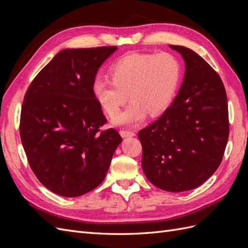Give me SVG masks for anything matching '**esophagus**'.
Listing matches in <instances>:
<instances>
[{"label":"esophagus","mask_w":248,"mask_h":248,"mask_svg":"<svg viewBox=\"0 0 248 248\" xmlns=\"http://www.w3.org/2000/svg\"><path fill=\"white\" fill-rule=\"evenodd\" d=\"M120 134L122 138H131L136 136V133L131 130H120Z\"/></svg>","instance_id":"1"}]
</instances>
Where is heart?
<instances>
[{"label":"heart","mask_w":248,"mask_h":248,"mask_svg":"<svg viewBox=\"0 0 248 248\" xmlns=\"http://www.w3.org/2000/svg\"><path fill=\"white\" fill-rule=\"evenodd\" d=\"M111 81L97 79L93 95L104 112L113 117L128 100L132 103L112 119L115 125H134L147 115L163 114L174 101L182 79V66L170 52H131L109 69Z\"/></svg>","instance_id":"1"}]
</instances>
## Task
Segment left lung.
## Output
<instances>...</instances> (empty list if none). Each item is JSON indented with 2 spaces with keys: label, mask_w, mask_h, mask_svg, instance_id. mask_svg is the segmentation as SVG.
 Returning <instances> with one entry per match:
<instances>
[{
  "label": "left lung",
  "mask_w": 248,
  "mask_h": 248,
  "mask_svg": "<svg viewBox=\"0 0 248 248\" xmlns=\"http://www.w3.org/2000/svg\"><path fill=\"white\" fill-rule=\"evenodd\" d=\"M185 62L171 106L139 132L141 168L156 187L170 192L197 188L222 160L229 139L226 89L217 72L190 48L170 46Z\"/></svg>",
  "instance_id": "8db88e82"
}]
</instances>
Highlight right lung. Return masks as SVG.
Returning a JSON list of instances; mask_svg holds the SVG:
<instances>
[{
    "mask_svg": "<svg viewBox=\"0 0 248 248\" xmlns=\"http://www.w3.org/2000/svg\"><path fill=\"white\" fill-rule=\"evenodd\" d=\"M117 46L66 48L30 85L19 133L30 167L40 183L74 198L102 183L122 138L107 122L93 95L100 66Z\"/></svg>",
    "mask_w": 248,
    "mask_h": 248,
    "instance_id": "1",
    "label": "right lung"
}]
</instances>
